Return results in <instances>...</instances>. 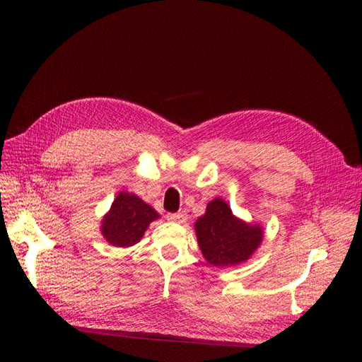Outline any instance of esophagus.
I'll return each instance as SVG.
<instances>
[{"mask_svg":"<svg viewBox=\"0 0 362 362\" xmlns=\"http://www.w3.org/2000/svg\"><path fill=\"white\" fill-rule=\"evenodd\" d=\"M185 218H187V214L184 211H178V213H169L168 214V221L175 222V223H184Z\"/></svg>","mask_w":362,"mask_h":362,"instance_id":"34e87169","label":"esophagus"}]
</instances>
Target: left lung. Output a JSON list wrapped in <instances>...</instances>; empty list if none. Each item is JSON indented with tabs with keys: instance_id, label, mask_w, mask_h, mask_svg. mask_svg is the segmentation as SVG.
Instances as JSON below:
<instances>
[{
	"instance_id": "obj_1",
	"label": "left lung",
	"mask_w": 362,
	"mask_h": 362,
	"mask_svg": "<svg viewBox=\"0 0 362 362\" xmlns=\"http://www.w3.org/2000/svg\"><path fill=\"white\" fill-rule=\"evenodd\" d=\"M194 229L202 255L216 267L246 261L262 240L259 226L238 221L218 198L206 205V213L196 221Z\"/></svg>"
}]
</instances>
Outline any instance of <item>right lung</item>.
Wrapping results in <instances>:
<instances>
[{"instance_id":"add662e5","label":"right lung","mask_w":362,"mask_h":362,"mask_svg":"<svg viewBox=\"0 0 362 362\" xmlns=\"http://www.w3.org/2000/svg\"><path fill=\"white\" fill-rule=\"evenodd\" d=\"M158 214L136 194L119 193L103 221V234L113 246H133Z\"/></svg>"}]
</instances>
